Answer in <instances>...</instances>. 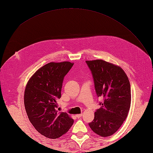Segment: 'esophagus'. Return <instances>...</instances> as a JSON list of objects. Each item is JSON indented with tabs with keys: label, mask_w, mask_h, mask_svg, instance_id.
<instances>
[{
	"label": "esophagus",
	"mask_w": 153,
	"mask_h": 153,
	"mask_svg": "<svg viewBox=\"0 0 153 153\" xmlns=\"http://www.w3.org/2000/svg\"><path fill=\"white\" fill-rule=\"evenodd\" d=\"M83 116V114H77L76 115V117L77 118H81V117H82Z\"/></svg>",
	"instance_id": "esophagus-1"
}]
</instances>
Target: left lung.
I'll list each match as a JSON object with an SVG mask.
<instances>
[{
  "instance_id": "obj_1",
  "label": "left lung",
  "mask_w": 153,
  "mask_h": 153,
  "mask_svg": "<svg viewBox=\"0 0 153 153\" xmlns=\"http://www.w3.org/2000/svg\"><path fill=\"white\" fill-rule=\"evenodd\" d=\"M91 71L98 97H103L100 108L89 126L101 137L113 135L128 116L131 105L128 77L121 68L102 60L85 61Z\"/></svg>"
}]
</instances>
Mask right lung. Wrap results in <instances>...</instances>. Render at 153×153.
Wrapping results in <instances>:
<instances>
[{
    "label": "right lung",
    "instance_id": "1",
    "mask_svg": "<svg viewBox=\"0 0 153 153\" xmlns=\"http://www.w3.org/2000/svg\"><path fill=\"white\" fill-rule=\"evenodd\" d=\"M73 65L70 62L48 63L32 76L25 87L24 105L28 118L46 137H61L74 123L66 112L57 110L64 76Z\"/></svg>",
    "mask_w": 153,
    "mask_h": 153
}]
</instances>
